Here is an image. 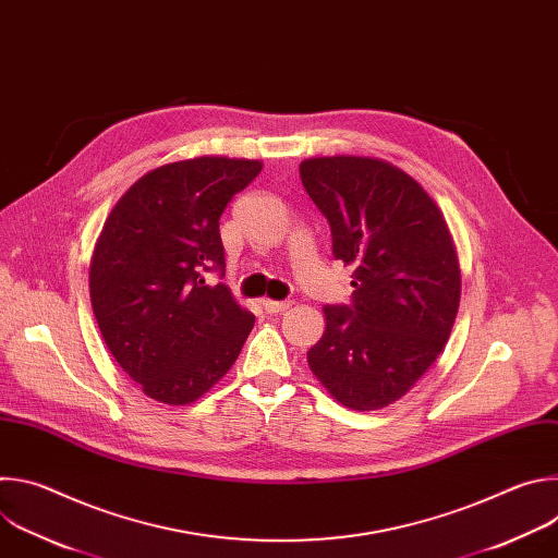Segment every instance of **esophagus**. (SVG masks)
<instances>
[{"instance_id": "1", "label": "esophagus", "mask_w": 558, "mask_h": 558, "mask_svg": "<svg viewBox=\"0 0 558 558\" xmlns=\"http://www.w3.org/2000/svg\"><path fill=\"white\" fill-rule=\"evenodd\" d=\"M263 306H265L267 313H282V311H287L291 306V302L289 300L280 302V300H269L267 298V300H263Z\"/></svg>"}]
</instances>
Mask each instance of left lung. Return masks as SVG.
Listing matches in <instances>:
<instances>
[{
    "instance_id": "8db88e82",
    "label": "left lung",
    "mask_w": 558,
    "mask_h": 558,
    "mask_svg": "<svg viewBox=\"0 0 558 558\" xmlns=\"http://www.w3.org/2000/svg\"><path fill=\"white\" fill-rule=\"evenodd\" d=\"M300 179L353 267V304L325 306L306 362L333 400L379 411L404 397L444 351L461 298L448 222L430 194L377 156H313Z\"/></svg>"
}]
</instances>
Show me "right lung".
I'll list each match as a JSON object with an SVG mask.
<instances>
[{
    "label": "right lung",
    "mask_w": 558,
    "mask_h": 558,
    "mask_svg": "<svg viewBox=\"0 0 558 558\" xmlns=\"http://www.w3.org/2000/svg\"><path fill=\"white\" fill-rule=\"evenodd\" d=\"M258 158L194 156L143 174L112 207L90 260V302L119 366L154 402H196L233 366L256 317L229 287L218 220Z\"/></svg>",
    "instance_id": "obj_1"
}]
</instances>
